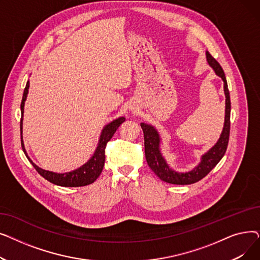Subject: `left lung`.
<instances>
[{"mask_svg":"<svg viewBox=\"0 0 260 260\" xmlns=\"http://www.w3.org/2000/svg\"><path fill=\"white\" fill-rule=\"evenodd\" d=\"M207 60L209 64L213 67L216 75L219 76L223 81V89L225 94V118H224V126L223 131L220 135L219 140L210 149V151L201 157V162L190 172L187 173H177L169 168L165 158L162 157L159 144L160 137L157 131L152 126L141 123V128L144 135V152L145 158L148 167L159 177V178L168 183L172 184H192L198 182L202 178H204L216 166L217 163L221 160L224 156L226 147L229 144L230 138V126H231V100H230V91L228 88V83L224 72L221 68L220 64L218 63L212 54L207 51Z\"/></svg>","mask_w":260,"mask_h":260,"instance_id":"8db88e82","label":"left lung"}]
</instances>
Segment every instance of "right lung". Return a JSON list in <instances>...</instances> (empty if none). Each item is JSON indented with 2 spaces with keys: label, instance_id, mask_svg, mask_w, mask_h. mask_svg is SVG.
Here are the masks:
<instances>
[{
  "label": "right lung",
  "instance_id": "right-lung-1",
  "mask_svg": "<svg viewBox=\"0 0 260 260\" xmlns=\"http://www.w3.org/2000/svg\"><path fill=\"white\" fill-rule=\"evenodd\" d=\"M28 88H29V82H27L24 93H23V98L21 102V124H20V129H21V144L23 152L26 155V157L28 158L32 167L36 169V171L45 178L47 181L57 184L60 186H66V187H76V186H85L88 185L92 182L95 181V179L100 176L103 167H104V162H105V147L107 142L112 139L114 134L118 129V127L122 124L123 122L125 121L124 117L118 118L114 120L113 122L107 124L100 136V140L97 146V149L93 154V156L88 160L87 163H85L84 166H82L78 170H75L70 173H64V174H57V173H52L49 171L42 170L41 168L37 167L35 163L29 159L28 155H27L24 143H23V138H22V125H23V114H24V104L25 100L27 97V93H28Z\"/></svg>",
  "mask_w": 260,
  "mask_h": 260
}]
</instances>
